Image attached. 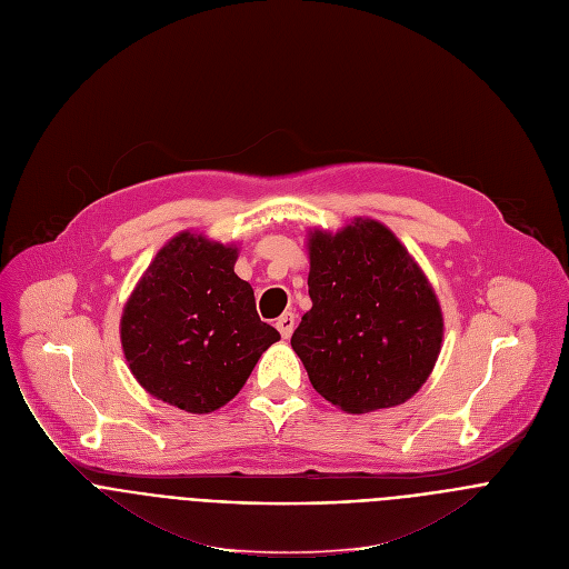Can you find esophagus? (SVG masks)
Segmentation results:
<instances>
[{
  "label": "esophagus",
  "instance_id": "1",
  "mask_svg": "<svg viewBox=\"0 0 569 569\" xmlns=\"http://www.w3.org/2000/svg\"><path fill=\"white\" fill-rule=\"evenodd\" d=\"M295 325H297V318H295V313H292V311H286V313L277 320V329L281 331V336H283V338H290V336H292Z\"/></svg>",
  "mask_w": 569,
  "mask_h": 569
}]
</instances>
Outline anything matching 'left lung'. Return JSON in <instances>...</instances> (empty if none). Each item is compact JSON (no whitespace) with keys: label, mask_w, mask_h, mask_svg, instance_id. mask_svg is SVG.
<instances>
[{"label":"left lung","mask_w":569,"mask_h":569,"mask_svg":"<svg viewBox=\"0 0 569 569\" xmlns=\"http://www.w3.org/2000/svg\"><path fill=\"white\" fill-rule=\"evenodd\" d=\"M311 311L290 346L313 389L343 411L396 407L423 387L441 350L437 295L398 238L355 219L309 240Z\"/></svg>","instance_id":"1"}]
</instances>
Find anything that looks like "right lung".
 Listing matches in <instances>:
<instances>
[{
  "label": "right lung",
  "instance_id": "obj_1",
  "mask_svg": "<svg viewBox=\"0 0 569 569\" xmlns=\"http://www.w3.org/2000/svg\"><path fill=\"white\" fill-rule=\"evenodd\" d=\"M236 260L233 247L180 233L150 262L121 318L126 359L150 396L189 413L214 411L281 338L258 318Z\"/></svg>",
  "mask_w": 569,
  "mask_h": 569
}]
</instances>
